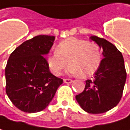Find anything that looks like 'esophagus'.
Returning <instances> with one entry per match:
<instances>
[{"instance_id":"esophagus-1","label":"esophagus","mask_w":130,"mask_h":130,"mask_svg":"<svg viewBox=\"0 0 130 130\" xmlns=\"http://www.w3.org/2000/svg\"><path fill=\"white\" fill-rule=\"evenodd\" d=\"M72 82H73V80L71 79H64V83H65L69 84V83H71Z\"/></svg>"}]
</instances>
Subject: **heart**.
I'll use <instances>...</instances> for the list:
<instances>
[{
  "mask_svg": "<svg viewBox=\"0 0 130 130\" xmlns=\"http://www.w3.org/2000/svg\"><path fill=\"white\" fill-rule=\"evenodd\" d=\"M100 62L101 53L98 45L75 37L59 42L56 51L47 57L48 67L56 76L59 75L69 63V74L90 77L98 70Z\"/></svg>",
  "mask_w": 130,
  "mask_h": 130,
  "instance_id": "obj_1",
  "label": "heart"
}]
</instances>
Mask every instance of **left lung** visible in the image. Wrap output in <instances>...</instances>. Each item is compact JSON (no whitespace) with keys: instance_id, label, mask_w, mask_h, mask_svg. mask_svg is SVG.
I'll return each instance as SVG.
<instances>
[{"instance_id":"1","label":"left lung","mask_w":130,"mask_h":130,"mask_svg":"<svg viewBox=\"0 0 130 130\" xmlns=\"http://www.w3.org/2000/svg\"><path fill=\"white\" fill-rule=\"evenodd\" d=\"M91 39L103 48L104 58L94 76L86 80L85 89L76 95V100L84 111L100 114L112 109L120 102L126 72L122 53L113 44L95 36Z\"/></svg>"}]
</instances>
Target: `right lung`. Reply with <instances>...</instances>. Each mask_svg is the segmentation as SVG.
<instances>
[{"instance_id": "1", "label": "right lung", "mask_w": 130, "mask_h": 130, "mask_svg": "<svg viewBox=\"0 0 130 130\" xmlns=\"http://www.w3.org/2000/svg\"><path fill=\"white\" fill-rule=\"evenodd\" d=\"M54 40L51 36H35L23 42L9 57L5 68L6 94L22 112L44 109L63 82L51 73L44 57Z\"/></svg>"}]
</instances>
